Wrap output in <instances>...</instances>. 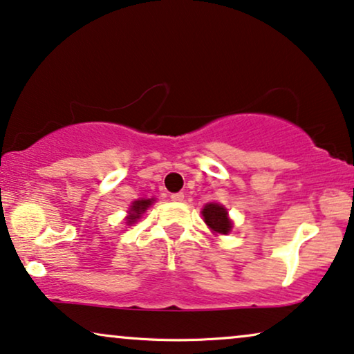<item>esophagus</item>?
<instances>
[{"label": "esophagus", "mask_w": 354, "mask_h": 354, "mask_svg": "<svg viewBox=\"0 0 354 354\" xmlns=\"http://www.w3.org/2000/svg\"><path fill=\"white\" fill-rule=\"evenodd\" d=\"M171 200L176 201V203H178V201H183V194H182V192H177V194H172V195H171Z\"/></svg>", "instance_id": "1"}]
</instances>
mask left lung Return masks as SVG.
<instances>
[{"mask_svg":"<svg viewBox=\"0 0 354 354\" xmlns=\"http://www.w3.org/2000/svg\"><path fill=\"white\" fill-rule=\"evenodd\" d=\"M201 213H203L205 223L208 224L214 232L227 234L232 229V224L227 218V211L224 209L223 206H219L216 203H209L205 206Z\"/></svg>","mask_w":354,"mask_h":354,"instance_id":"8db88e82","label":"left lung"}]
</instances>
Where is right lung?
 I'll use <instances>...</instances> for the list:
<instances>
[{"mask_svg": "<svg viewBox=\"0 0 354 354\" xmlns=\"http://www.w3.org/2000/svg\"><path fill=\"white\" fill-rule=\"evenodd\" d=\"M154 200H138V201H135V203L131 205V209H130V216H128V219L127 221L130 223V224H133L136 221L138 218L141 216V214L145 213L146 209H148V206L153 203Z\"/></svg>", "mask_w": 354, "mask_h": 354, "instance_id": "right-lung-1", "label": "right lung"}]
</instances>
